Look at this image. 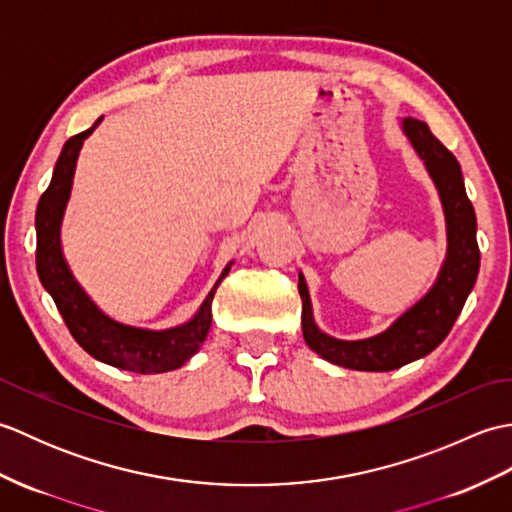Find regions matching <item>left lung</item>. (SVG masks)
Masks as SVG:
<instances>
[{
	"instance_id": "1",
	"label": "left lung",
	"mask_w": 512,
	"mask_h": 512,
	"mask_svg": "<svg viewBox=\"0 0 512 512\" xmlns=\"http://www.w3.org/2000/svg\"><path fill=\"white\" fill-rule=\"evenodd\" d=\"M400 129L436 184L444 226H447V255L433 286L387 330L367 339L345 341L325 334L314 321L306 277L299 273L303 339L312 352L328 363L358 372H389L436 350L447 339L480 273V248L475 237L477 220L464 189L460 162L431 134L427 123L402 118Z\"/></svg>"
}]
</instances>
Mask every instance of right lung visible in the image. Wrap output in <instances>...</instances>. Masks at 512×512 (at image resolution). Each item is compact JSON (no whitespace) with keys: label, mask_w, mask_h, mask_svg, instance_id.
<instances>
[{"label":"right lung","mask_w":512,"mask_h":512,"mask_svg":"<svg viewBox=\"0 0 512 512\" xmlns=\"http://www.w3.org/2000/svg\"><path fill=\"white\" fill-rule=\"evenodd\" d=\"M101 121L103 116L90 129L72 136L63 145L57 165H54L50 187L37 204V275L41 286L57 303L74 341L96 361L138 374L171 372V369L182 367L193 354L200 352L206 334L211 330V303L215 290L228 275L233 262L224 266L193 317L180 325H173V328H136V325L112 319L110 314H105L96 306L72 275L68 259L63 255L61 226L72 195L76 160H79L83 143L92 136Z\"/></svg>","instance_id":"right-lung-1"}]
</instances>
